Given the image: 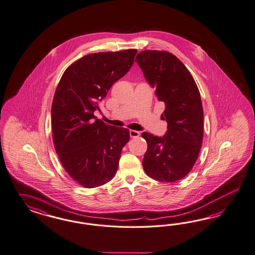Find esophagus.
<instances>
[{
  "instance_id": "1",
  "label": "esophagus",
  "mask_w": 255,
  "mask_h": 255,
  "mask_svg": "<svg viewBox=\"0 0 255 255\" xmlns=\"http://www.w3.org/2000/svg\"><path fill=\"white\" fill-rule=\"evenodd\" d=\"M139 135H140L139 131L130 130V136H131V138H138Z\"/></svg>"
}]
</instances>
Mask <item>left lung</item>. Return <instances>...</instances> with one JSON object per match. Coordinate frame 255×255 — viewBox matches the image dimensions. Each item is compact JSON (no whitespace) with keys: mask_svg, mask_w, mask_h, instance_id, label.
<instances>
[{"mask_svg":"<svg viewBox=\"0 0 255 255\" xmlns=\"http://www.w3.org/2000/svg\"><path fill=\"white\" fill-rule=\"evenodd\" d=\"M135 62L154 88L157 99L165 104L162 118L167 123L162 137L142 133L147 143L142 164L149 178L175 182L191 172L200 152L204 135L200 93L189 70L170 52L144 50Z\"/></svg>","mask_w":255,"mask_h":255,"instance_id":"8db88e82","label":"left lung"}]
</instances>
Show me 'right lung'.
I'll list each match as a JSON object with an SVG mask.
<instances>
[{
	"instance_id": "1",
	"label": "right lung",
	"mask_w": 255,
	"mask_h": 255,
	"mask_svg": "<svg viewBox=\"0 0 255 255\" xmlns=\"http://www.w3.org/2000/svg\"><path fill=\"white\" fill-rule=\"evenodd\" d=\"M136 49L88 54L64 71L51 108L55 150L71 178L85 188L116 174L129 130L106 124L93 112L133 63Z\"/></svg>"
}]
</instances>
